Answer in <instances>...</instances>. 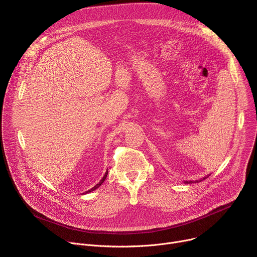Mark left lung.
<instances>
[{"mask_svg":"<svg viewBox=\"0 0 257 257\" xmlns=\"http://www.w3.org/2000/svg\"><path fill=\"white\" fill-rule=\"evenodd\" d=\"M207 177H208V176H207ZM207 177H204V178H203V179H201V180H199V181H202V180H204V179H206V178H207ZM199 181H195V182H199ZM184 183H185V184H190V183H193V181H185V182H184Z\"/></svg>","mask_w":257,"mask_h":257,"instance_id":"8db88e82","label":"left lung"}]
</instances>
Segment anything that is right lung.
I'll list each match as a JSON object with an SVG mask.
<instances>
[{"instance_id": "right-lung-1", "label": "right lung", "mask_w": 257, "mask_h": 257, "mask_svg": "<svg viewBox=\"0 0 257 257\" xmlns=\"http://www.w3.org/2000/svg\"><path fill=\"white\" fill-rule=\"evenodd\" d=\"M106 176H107V170H106V172H105V174H104V176L102 177V179L99 181V183H98V184H96L94 187H92L91 189H89L88 191H86L85 193H88V192H91V191H93V190H95V189H97L101 184H102V183H103V181L105 180V178H106Z\"/></svg>"}]
</instances>
